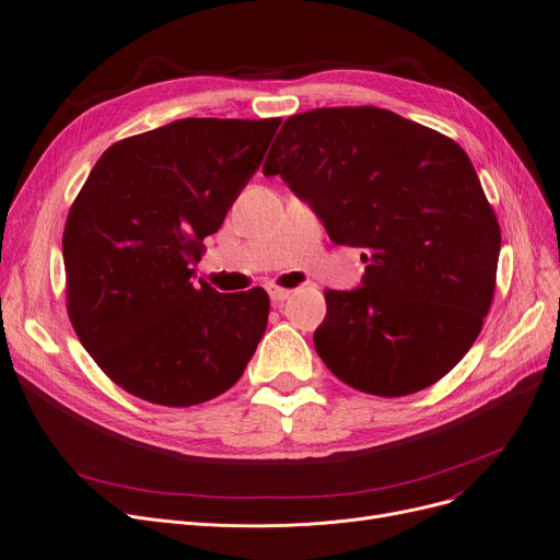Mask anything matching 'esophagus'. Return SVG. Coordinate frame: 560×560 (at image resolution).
I'll return each mask as SVG.
<instances>
[{
	"label": "esophagus",
	"mask_w": 560,
	"mask_h": 560,
	"mask_svg": "<svg viewBox=\"0 0 560 560\" xmlns=\"http://www.w3.org/2000/svg\"><path fill=\"white\" fill-rule=\"evenodd\" d=\"M268 295H270V300L275 304H281V302H285L290 298V290L288 288H279V285H270L268 288Z\"/></svg>",
	"instance_id": "1"
}]
</instances>
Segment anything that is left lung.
<instances>
[{"mask_svg":"<svg viewBox=\"0 0 560 560\" xmlns=\"http://www.w3.org/2000/svg\"><path fill=\"white\" fill-rule=\"evenodd\" d=\"M262 174L368 262L359 288L325 292L313 334L325 365L378 397L443 378L481 334L502 247L463 147L386 108H315L283 122Z\"/></svg>","mask_w":560,"mask_h":560,"instance_id":"obj_1","label":"left lung"}]
</instances>
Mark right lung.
I'll return each mask as SVG.
<instances>
[{"mask_svg": "<svg viewBox=\"0 0 560 560\" xmlns=\"http://www.w3.org/2000/svg\"><path fill=\"white\" fill-rule=\"evenodd\" d=\"M281 120L186 117L110 144L66 231L68 315L88 354L127 393L184 408L226 393L268 327L262 288L192 281Z\"/></svg>", "mask_w": 560, "mask_h": 560, "instance_id": "1", "label": "right lung"}]
</instances>
